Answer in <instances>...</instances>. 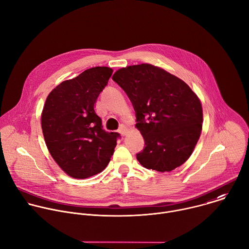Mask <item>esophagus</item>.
Instances as JSON below:
<instances>
[{
  "label": "esophagus",
  "instance_id": "esophagus-1",
  "mask_svg": "<svg viewBox=\"0 0 249 249\" xmlns=\"http://www.w3.org/2000/svg\"><path fill=\"white\" fill-rule=\"evenodd\" d=\"M118 132H119L122 136H125V135H126V133H127V128H126L125 126H123V125H122V126L119 128Z\"/></svg>",
  "mask_w": 249,
  "mask_h": 249
}]
</instances>
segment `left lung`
Returning <instances> with one entry per match:
<instances>
[{
	"label": "left lung",
	"instance_id": "1",
	"mask_svg": "<svg viewBox=\"0 0 249 249\" xmlns=\"http://www.w3.org/2000/svg\"><path fill=\"white\" fill-rule=\"evenodd\" d=\"M112 80L124 90L136 112V127L144 140L137 159L146 169L170 172L194 151L202 129L199 99L186 83L147 64L117 70Z\"/></svg>",
	"mask_w": 249,
	"mask_h": 249
}]
</instances>
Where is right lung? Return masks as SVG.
Wrapping results in <instances>:
<instances>
[{
	"instance_id": "right-lung-1",
	"label": "right lung",
	"mask_w": 249,
	"mask_h": 249,
	"mask_svg": "<svg viewBox=\"0 0 249 249\" xmlns=\"http://www.w3.org/2000/svg\"><path fill=\"white\" fill-rule=\"evenodd\" d=\"M113 70L97 66L63 81L48 96L41 116L47 147L70 177L86 179L110 161L120 135L103 129L94 106Z\"/></svg>"
}]
</instances>
